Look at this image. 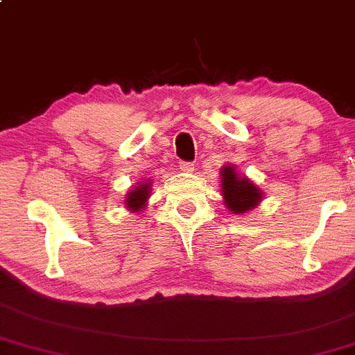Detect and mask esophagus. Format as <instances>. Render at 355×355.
Listing matches in <instances>:
<instances>
[{"instance_id": "1", "label": "esophagus", "mask_w": 355, "mask_h": 355, "mask_svg": "<svg viewBox=\"0 0 355 355\" xmlns=\"http://www.w3.org/2000/svg\"><path fill=\"white\" fill-rule=\"evenodd\" d=\"M179 169H181L182 173L191 174V173H195V164H191V162H181V164H179Z\"/></svg>"}]
</instances>
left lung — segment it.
I'll return each mask as SVG.
<instances>
[{
  "label": "left lung",
  "instance_id": "left-lung-1",
  "mask_svg": "<svg viewBox=\"0 0 355 355\" xmlns=\"http://www.w3.org/2000/svg\"><path fill=\"white\" fill-rule=\"evenodd\" d=\"M220 191L225 207L232 214L243 215L263 202V191L250 178L239 174L236 166L227 164L220 169Z\"/></svg>",
  "mask_w": 355,
  "mask_h": 355
}]
</instances>
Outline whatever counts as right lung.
Listing matches in <instances>:
<instances>
[{
    "label": "right lung",
    "mask_w": 355,
    "mask_h": 355,
    "mask_svg": "<svg viewBox=\"0 0 355 355\" xmlns=\"http://www.w3.org/2000/svg\"><path fill=\"white\" fill-rule=\"evenodd\" d=\"M152 191V181L150 179H141L133 189L126 193L124 196V205H126L128 211H141L145 207H147L148 198H150Z\"/></svg>",
    "instance_id": "obj_1"
}]
</instances>
